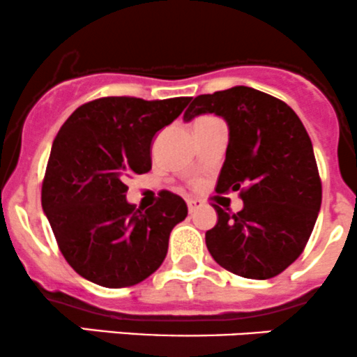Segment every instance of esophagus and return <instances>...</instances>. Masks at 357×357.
<instances>
[{"label": "esophagus", "instance_id": "1", "mask_svg": "<svg viewBox=\"0 0 357 357\" xmlns=\"http://www.w3.org/2000/svg\"><path fill=\"white\" fill-rule=\"evenodd\" d=\"M197 206H199V201H196V199H187V208H189V213H192V211H196Z\"/></svg>", "mask_w": 357, "mask_h": 357}]
</instances>
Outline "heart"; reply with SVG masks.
Here are the masks:
<instances>
[{
  "label": "heart",
  "mask_w": 357,
  "mask_h": 357,
  "mask_svg": "<svg viewBox=\"0 0 357 357\" xmlns=\"http://www.w3.org/2000/svg\"><path fill=\"white\" fill-rule=\"evenodd\" d=\"M201 119H206V118H199V119H197V121H201ZM192 187H201V180H194Z\"/></svg>",
  "instance_id": "1"
}]
</instances>
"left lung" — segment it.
<instances>
[{
  "mask_svg": "<svg viewBox=\"0 0 357 357\" xmlns=\"http://www.w3.org/2000/svg\"><path fill=\"white\" fill-rule=\"evenodd\" d=\"M215 112L227 121L229 146L217 192H239L238 213L213 208L218 222L206 248L218 266L248 280H269L298 259L321 208L312 142L290 105L250 86L199 95L185 121Z\"/></svg>",
  "mask_w": 357,
  "mask_h": 357,
  "instance_id": "1",
  "label": "left lung"
}]
</instances>
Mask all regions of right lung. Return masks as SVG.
Returning <instances> with one entry per match:
<instances>
[{
    "mask_svg": "<svg viewBox=\"0 0 357 357\" xmlns=\"http://www.w3.org/2000/svg\"><path fill=\"white\" fill-rule=\"evenodd\" d=\"M189 97H102L79 105L52 146L41 204L59 250L84 280L126 288L163 264L170 232L187 204L163 190L149 210L126 201V178L151 170V142Z\"/></svg>",
    "mask_w": 357,
    "mask_h": 357,
    "instance_id": "right-lung-1",
    "label": "right lung"
}]
</instances>
